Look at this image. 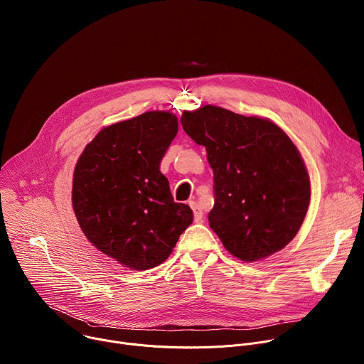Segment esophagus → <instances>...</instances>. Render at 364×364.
I'll return each instance as SVG.
<instances>
[{"instance_id": "1", "label": "esophagus", "mask_w": 364, "mask_h": 364, "mask_svg": "<svg viewBox=\"0 0 364 364\" xmlns=\"http://www.w3.org/2000/svg\"><path fill=\"white\" fill-rule=\"evenodd\" d=\"M188 204H190V207L193 209V213H194V222H197V223L201 222L203 220V212L200 209V205L196 201H190Z\"/></svg>"}]
</instances>
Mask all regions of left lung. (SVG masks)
<instances>
[{"mask_svg":"<svg viewBox=\"0 0 364 364\" xmlns=\"http://www.w3.org/2000/svg\"><path fill=\"white\" fill-rule=\"evenodd\" d=\"M181 125L204 145L213 168L209 225L245 262L284 249L309 205V177L289 136L272 121L205 105L183 112Z\"/></svg>","mask_w":364,"mask_h":364,"instance_id":"8db88e82","label":"left lung"}]
</instances>
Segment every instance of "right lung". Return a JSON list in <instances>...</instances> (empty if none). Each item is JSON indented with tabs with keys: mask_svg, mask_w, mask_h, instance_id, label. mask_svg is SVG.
<instances>
[{
	"mask_svg": "<svg viewBox=\"0 0 364 364\" xmlns=\"http://www.w3.org/2000/svg\"><path fill=\"white\" fill-rule=\"evenodd\" d=\"M177 117L149 111L112 124L86 145L73 173L72 203L87 240L122 267H159L191 225L173 200L160 164L177 135Z\"/></svg>",
	"mask_w": 364,
	"mask_h": 364,
	"instance_id": "add662e5",
	"label": "right lung"
}]
</instances>
